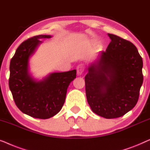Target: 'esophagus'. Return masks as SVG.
Segmentation results:
<instances>
[{"instance_id": "34e87169", "label": "esophagus", "mask_w": 150, "mask_h": 150, "mask_svg": "<svg viewBox=\"0 0 150 150\" xmlns=\"http://www.w3.org/2000/svg\"><path fill=\"white\" fill-rule=\"evenodd\" d=\"M85 71V65L83 64H80L77 67V73L78 75H81L83 74Z\"/></svg>"}]
</instances>
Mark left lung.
Instances as JSON below:
<instances>
[{"label": "left lung", "instance_id": "1", "mask_svg": "<svg viewBox=\"0 0 150 150\" xmlns=\"http://www.w3.org/2000/svg\"><path fill=\"white\" fill-rule=\"evenodd\" d=\"M106 51L88 68L86 98L96 114L107 119L121 117L137 103L143 83V60L135 45L117 35Z\"/></svg>", "mask_w": 150, "mask_h": 150}]
</instances>
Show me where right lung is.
Returning <instances> with one entry per match:
<instances>
[{
  "instance_id": "right-lung-1",
  "label": "right lung",
  "mask_w": 150,
  "mask_h": 150,
  "mask_svg": "<svg viewBox=\"0 0 150 150\" xmlns=\"http://www.w3.org/2000/svg\"><path fill=\"white\" fill-rule=\"evenodd\" d=\"M50 35H37L20 44L10 62L9 86L15 103L25 114L39 119H48L61 110L67 90L76 77V70L53 73L37 81L29 73L28 60L39 44V39Z\"/></svg>"
}]
</instances>
